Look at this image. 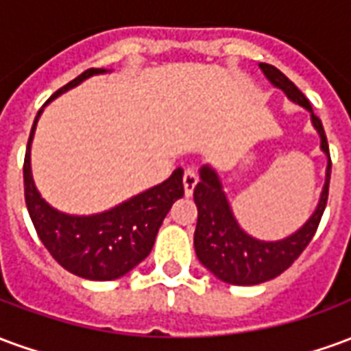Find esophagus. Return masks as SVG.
I'll return each mask as SVG.
<instances>
[{
    "label": "esophagus",
    "mask_w": 351,
    "mask_h": 351,
    "mask_svg": "<svg viewBox=\"0 0 351 351\" xmlns=\"http://www.w3.org/2000/svg\"><path fill=\"white\" fill-rule=\"evenodd\" d=\"M184 193H186V197H191V193H193V188L197 186L199 182V176L197 173L193 171V169H188L186 173H184Z\"/></svg>",
    "instance_id": "1"
}]
</instances>
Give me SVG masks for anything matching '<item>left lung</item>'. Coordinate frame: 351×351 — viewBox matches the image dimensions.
I'll list each match as a JSON object with an SVG mask.
<instances>
[{
  "mask_svg": "<svg viewBox=\"0 0 351 351\" xmlns=\"http://www.w3.org/2000/svg\"><path fill=\"white\" fill-rule=\"evenodd\" d=\"M259 69L272 86L284 92L287 99L308 110L310 122L319 137V150L327 158V167L324 188L314 213L297 231L278 241L256 239L248 231H244L233 214L218 171L213 165H203L199 169V182L193 190V201L197 205V228L193 235L195 254L201 265L213 272L216 278L233 286H256L276 278L287 267H291L316 233L329 195L331 158L319 118L314 116L312 105L301 90L280 69L269 64H259Z\"/></svg>",
  "mask_w": 351,
  "mask_h": 351,
  "instance_id": "obj_1",
  "label": "left lung"
}]
</instances>
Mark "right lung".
<instances>
[{
    "instance_id": "add662e5",
    "label": "right lung",
    "mask_w": 351,
    "mask_h": 351,
    "mask_svg": "<svg viewBox=\"0 0 351 351\" xmlns=\"http://www.w3.org/2000/svg\"><path fill=\"white\" fill-rule=\"evenodd\" d=\"M107 73L110 71L88 69L69 84L60 88L49 103L82 84L90 77ZM43 108L35 116L24 160V195L35 231L50 252V256L65 271L95 282L120 278L131 269H135L152 250L156 235L171 206L176 199L184 195V171L180 167L175 169L167 180L141 191L103 213H62L50 205L47 199H43L32 173V143Z\"/></svg>"
}]
</instances>
